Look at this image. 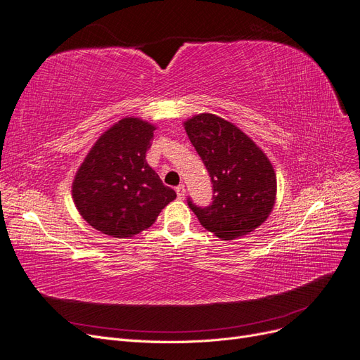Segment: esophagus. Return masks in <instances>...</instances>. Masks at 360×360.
<instances>
[{
	"label": "esophagus",
	"instance_id": "obj_1",
	"mask_svg": "<svg viewBox=\"0 0 360 360\" xmlns=\"http://www.w3.org/2000/svg\"><path fill=\"white\" fill-rule=\"evenodd\" d=\"M176 192H177V197L180 200L184 198V195H186V189H184V184H179V186L176 188Z\"/></svg>",
	"mask_w": 360,
	"mask_h": 360
}]
</instances>
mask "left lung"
<instances>
[{
    "label": "left lung",
    "mask_w": 360,
    "mask_h": 360,
    "mask_svg": "<svg viewBox=\"0 0 360 360\" xmlns=\"http://www.w3.org/2000/svg\"><path fill=\"white\" fill-rule=\"evenodd\" d=\"M192 146L213 183L209 207L188 204L207 231L222 240L252 233L274 210L276 174L270 160L240 129L214 114L184 122Z\"/></svg>",
    "instance_id": "1"
}]
</instances>
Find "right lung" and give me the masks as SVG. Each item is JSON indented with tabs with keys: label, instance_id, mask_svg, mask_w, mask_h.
<instances>
[{
	"label": "right lung",
	"instance_id": "right-lung-1",
	"mask_svg": "<svg viewBox=\"0 0 360 360\" xmlns=\"http://www.w3.org/2000/svg\"><path fill=\"white\" fill-rule=\"evenodd\" d=\"M153 130L141 118H122L101 135L81 163L72 197L94 230L117 238L134 237L176 200V192L146 160Z\"/></svg>",
	"mask_w": 360,
	"mask_h": 360
}]
</instances>
